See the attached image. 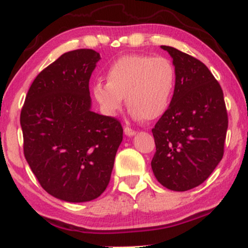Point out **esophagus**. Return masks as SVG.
Returning <instances> with one entry per match:
<instances>
[{"instance_id": "obj_1", "label": "esophagus", "mask_w": 248, "mask_h": 248, "mask_svg": "<svg viewBox=\"0 0 248 248\" xmlns=\"http://www.w3.org/2000/svg\"><path fill=\"white\" fill-rule=\"evenodd\" d=\"M124 132H125V134H126L127 137H133L134 134L137 133L136 130H133V128H131V127H128V126H125L124 127Z\"/></svg>"}]
</instances>
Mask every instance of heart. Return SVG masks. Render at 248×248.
<instances>
[{
    "label": "heart",
    "mask_w": 248,
    "mask_h": 248,
    "mask_svg": "<svg viewBox=\"0 0 248 248\" xmlns=\"http://www.w3.org/2000/svg\"><path fill=\"white\" fill-rule=\"evenodd\" d=\"M106 81L93 85V95L105 115L116 116L125 98L136 120L155 121L171 104L176 70L169 58L126 54L108 67Z\"/></svg>",
    "instance_id": "b5f03b06"
}]
</instances>
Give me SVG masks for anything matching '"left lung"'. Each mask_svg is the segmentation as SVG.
<instances>
[{
  "instance_id": "8db88e82",
  "label": "left lung",
  "mask_w": 248,
  "mask_h": 248,
  "mask_svg": "<svg viewBox=\"0 0 248 248\" xmlns=\"http://www.w3.org/2000/svg\"><path fill=\"white\" fill-rule=\"evenodd\" d=\"M173 59L175 90L153 136L152 169L164 187L187 191L202 185L222 159L228 128L223 91L202 61L162 46Z\"/></svg>"
}]
</instances>
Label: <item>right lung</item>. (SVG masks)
<instances>
[{
    "label": "right lung",
    "mask_w": 248,
    "mask_h": 248,
    "mask_svg": "<svg viewBox=\"0 0 248 248\" xmlns=\"http://www.w3.org/2000/svg\"><path fill=\"white\" fill-rule=\"evenodd\" d=\"M100 54L69 51L31 83L20 114L24 155L42 188L69 202L106 190L123 127L91 110L89 82Z\"/></svg>",
    "instance_id": "right-lung-1"
}]
</instances>
